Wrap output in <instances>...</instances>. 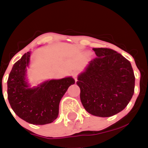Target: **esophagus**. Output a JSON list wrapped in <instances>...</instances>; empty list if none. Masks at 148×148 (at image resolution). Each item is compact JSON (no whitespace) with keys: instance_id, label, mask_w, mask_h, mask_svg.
<instances>
[{"instance_id":"34e87169","label":"esophagus","mask_w":148,"mask_h":148,"mask_svg":"<svg viewBox=\"0 0 148 148\" xmlns=\"http://www.w3.org/2000/svg\"><path fill=\"white\" fill-rule=\"evenodd\" d=\"M78 76H79V73H78V72H74L72 73V76H73V78H74V79H75V81H76V80H77Z\"/></svg>"}]
</instances>
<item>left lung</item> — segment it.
<instances>
[{
	"label": "left lung",
	"mask_w": 148,
	"mask_h": 148,
	"mask_svg": "<svg viewBox=\"0 0 148 148\" xmlns=\"http://www.w3.org/2000/svg\"><path fill=\"white\" fill-rule=\"evenodd\" d=\"M97 57L78 76L80 98L85 109L110 117L127 106L134 92L135 76L130 62L113 49L93 48Z\"/></svg>",
	"instance_id": "8db88e82"
}]
</instances>
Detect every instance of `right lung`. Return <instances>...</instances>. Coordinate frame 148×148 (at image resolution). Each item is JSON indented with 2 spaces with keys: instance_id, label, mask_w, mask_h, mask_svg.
Segmentation results:
<instances>
[{
  "instance_id": "obj_1",
  "label": "right lung",
  "mask_w": 148,
  "mask_h": 148,
  "mask_svg": "<svg viewBox=\"0 0 148 148\" xmlns=\"http://www.w3.org/2000/svg\"><path fill=\"white\" fill-rule=\"evenodd\" d=\"M30 56V52L25 53L13 65L8 80V101L14 113L27 123L40 125L51 123L58 118L60 99L75 81L67 77L29 88L25 73Z\"/></svg>"
}]
</instances>
